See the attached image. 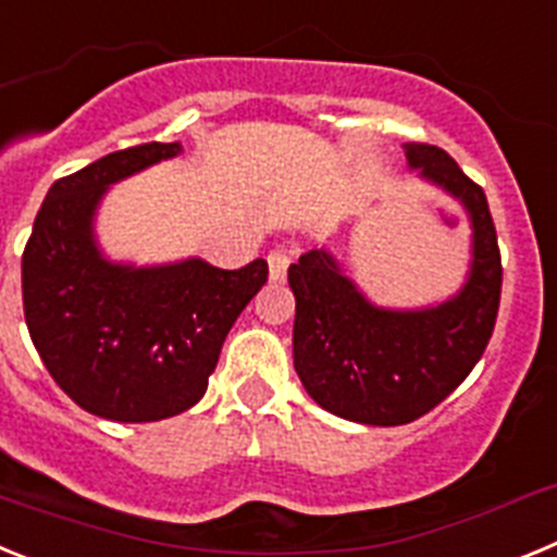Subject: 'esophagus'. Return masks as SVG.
I'll return each instance as SVG.
<instances>
[{"instance_id":"1","label":"esophagus","mask_w":557,"mask_h":557,"mask_svg":"<svg viewBox=\"0 0 557 557\" xmlns=\"http://www.w3.org/2000/svg\"><path fill=\"white\" fill-rule=\"evenodd\" d=\"M268 268H270V278L273 282H282L284 275H287V268H289V253L287 248H273L268 253Z\"/></svg>"}]
</instances>
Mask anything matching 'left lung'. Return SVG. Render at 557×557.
I'll return each instance as SVG.
<instances>
[{"instance_id":"obj_1","label":"left lung","mask_w":557,"mask_h":557,"mask_svg":"<svg viewBox=\"0 0 557 557\" xmlns=\"http://www.w3.org/2000/svg\"><path fill=\"white\" fill-rule=\"evenodd\" d=\"M407 161L471 214L474 259L451 301L421 312L373 307L326 250H309L287 273L295 371L323 410L357 424H410L441 405L480 362L499 312L502 256L482 186L435 145L410 141Z\"/></svg>"}]
</instances>
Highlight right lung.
Listing matches in <instances>:
<instances>
[{
	"mask_svg": "<svg viewBox=\"0 0 557 557\" xmlns=\"http://www.w3.org/2000/svg\"><path fill=\"white\" fill-rule=\"evenodd\" d=\"M178 150L147 141L58 178L22 253L24 321L49 376L77 407L122 424L198 405L225 334L268 282L264 259L239 270L102 259L91 220L108 186Z\"/></svg>",
	"mask_w": 557,
	"mask_h": 557,
	"instance_id": "obj_1",
	"label": "right lung"
}]
</instances>
